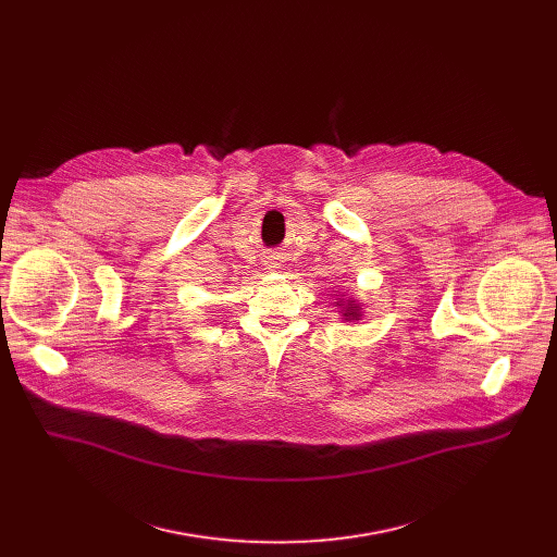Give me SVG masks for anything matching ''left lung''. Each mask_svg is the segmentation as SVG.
I'll use <instances>...</instances> for the list:
<instances>
[{
    "label": "left lung",
    "mask_w": 557,
    "mask_h": 557,
    "mask_svg": "<svg viewBox=\"0 0 557 557\" xmlns=\"http://www.w3.org/2000/svg\"><path fill=\"white\" fill-rule=\"evenodd\" d=\"M344 317H348V320H357V317H359V306H355V304H348V308H346Z\"/></svg>",
    "instance_id": "obj_1"
}]
</instances>
